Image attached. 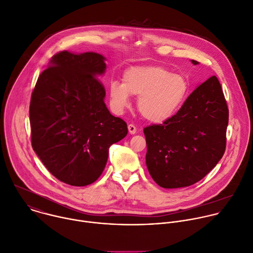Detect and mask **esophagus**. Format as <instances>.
Returning a JSON list of instances; mask_svg holds the SVG:
<instances>
[{
    "instance_id": "obj_1",
    "label": "esophagus",
    "mask_w": 253,
    "mask_h": 253,
    "mask_svg": "<svg viewBox=\"0 0 253 253\" xmlns=\"http://www.w3.org/2000/svg\"><path fill=\"white\" fill-rule=\"evenodd\" d=\"M127 128H128V132H129L130 134L136 133V127H135L133 125H128V126H127Z\"/></svg>"
}]
</instances>
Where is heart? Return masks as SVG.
Returning a JSON list of instances; mask_svg holds the SVG:
<instances>
[{"mask_svg": "<svg viewBox=\"0 0 253 253\" xmlns=\"http://www.w3.org/2000/svg\"><path fill=\"white\" fill-rule=\"evenodd\" d=\"M188 91L185 77L158 66L129 68L123 76V84L114 81L109 85L110 103L116 114H123L130 105V94L135 95L140 115L155 124L171 119L185 103Z\"/></svg>", "mask_w": 253, "mask_h": 253, "instance_id": "1", "label": "heart"}]
</instances>
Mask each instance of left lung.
I'll list each match as a JSON object with an SVG mask.
<instances>
[{
    "label": "left lung",
    "mask_w": 253,
    "mask_h": 253,
    "mask_svg": "<svg viewBox=\"0 0 253 253\" xmlns=\"http://www.w3.org/2000/svg\"><path fill=\"white\" fill-rule=\"evenodd\" d=\"M227 125V105L213 76L190 93L171 119L143 129L149 174L164 188L186 187L203 179L224 154Z\"/></svg>",
    "instance_id": "1"
}]
</instances>
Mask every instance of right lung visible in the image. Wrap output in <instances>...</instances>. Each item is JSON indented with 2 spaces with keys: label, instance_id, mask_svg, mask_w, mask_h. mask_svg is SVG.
I'll list each match as a JSON object with an SVG mask.
<instances>
[{
  "label": "right lung",
  "instance_id": "obj_1",
  "mask_svg": "<svg viewBox=\"0 0 253 253\" xmlns=\"http://www.w3.org/2000/svg\"><path fill=\"white\" fill-rule=\"evenodd\" d=\"M97 53L64 50L39 77L31 97L32 146L46 169L74 186L103 173L109 148L127 134V126L105 104L97 78L107 70Z\"/></svg>",
  "mask_w": 253,
  "mask_h": 253
}]
</instances>
